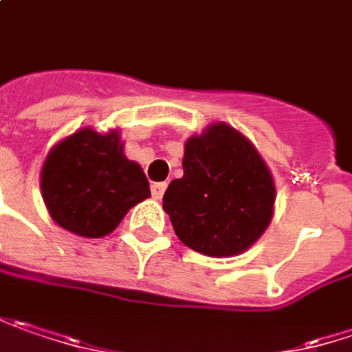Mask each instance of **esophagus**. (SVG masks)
I'll list each match as a JSON object with an SVG mask.
<instances>
[{
    "label": "esophagus",
    "instance_id": "34e87169",
    "mask_svg": "<svg viewBox=\"0 0 352 352\" xmlns=\"http://www.w3.org/2000/svg\"><path fill=\"white\" fill-rule=\"evenodd\" d=\"M166 182H156V184H152V198L154 200H162V196H164V192H166Z\"/></svg>",
    "mask_w": 352,
    "mask_h": 352
}]
</instances>
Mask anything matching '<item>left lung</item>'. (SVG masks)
Returning <instances> with one entry per match:
<instances>
[{"instance_id": "left-lung-1", "label": "left lung", "mask_w": 352, "mask_h": 352, "mask_svg": "<svg viewBox=\"0 0 352 352\" xmlns=\"http://www.w3.org/2000/svg\"><path fill=\"white\" fill-rule=\"evenodd\" d=\"M182 168L162 204L178 239L210 257L250 250L272 223L275 204L272 172L254 142L212 122L186 140Z\"/></svg>"}]
</instances>
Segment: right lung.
I'll use <instances>...</instances> for the list:
<instances>
[{
  "instance_id": "1",
  "label": "right lung",
  "mask_w": 352,
  "mask_h": 352,
  "mask_svg": "<svg viewBox=\"0 0 352 352\" xmlns=\"http://www.w3.org/2000/svg\"><path fill=\"white\" fill-rule=\"evenodd\" d=\"M41 194L57 226L95 239L115 232L132 206L148 198L150 186L140 164L124 156L118 129L85 126L49 150Z\"/></svg>"
}]
</instances>
